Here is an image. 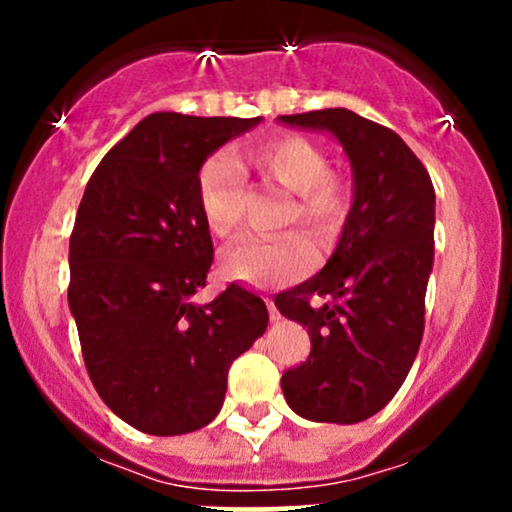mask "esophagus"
I'll return each mask as SVG.
<instances>
[{"instance_id": "1", "label": "esophagus", "mask_w": 512, "mask_h": 512, "mask_svg": "<svg viewBox=\"0 0 512 512\" xmlns=\"http://www.w3.org/2000/svg\"><path fill=\"white\" fill-rule=\"evenodd\" d=\"M267 310H269V320H279V310H276V305H274V301L272 298H267Z\"/></svg>"}]
</instances>
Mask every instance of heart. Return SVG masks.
Returning a JSON list of instances; mask_svg holds the SVG:
<instances>
[{
  "label": "heart",
  "mask_w": 512,
  "mask_h": 512,
  "mask_svg": "<svg viewBox=\"0 0 512 512\" xmlns=\"http://www.w3.org/2000/svg\"><path fill=\"white\" fill-rule=\"evenodd\" d=\"M250 170L267 185L289 192L281 223H301L320 245L337 236L344 219L342 185L330 175V161L308 139L286 134L231 158L211 156L199 170L197 197L204 223L216 238L236 236L243 219L245 175ZM313 262V250L298 231L274 238L243 236L221 255L231 279L248 286H281L301 279Z\"/></svg>",
  "instance_id": "b5f03b06"
}]
</instances>
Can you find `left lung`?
<instances>
[{"instance_id": "obj_1", "label": "left lung", "mask_w": 512, "mask_h": 512, "mask_svg": "<svg viewBox=\"0 0 512 512\" xmlns=\"http://www.w3.org/2000/svg\"><path fill=\"white\" fill-rule=\"evenodd\" d=\"M279 120L332 132L354 168V204L330 262L274 298L310 334V356L281 375V390L303 419L358 424L395 397L424 337L436 190L390 127L346 108Z\"/></svg>"}]
</instances>
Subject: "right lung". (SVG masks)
Returning a JSON list of instances; mask_svg holds the SVG:
<instances>
[{
	"label": "right lung",
	"mask_w": 512,
	"mask_h": 512,
	"mask_svg": "<svg viewBox=\"0 0 512 512\" xmlns=\"http://www.w3.org/2000/svg\"><path fill=\"white\" fill-rule=\"evenodd\" d=\"M260 117L154 113L117 142L88 180L69 238V308L93 387L151 436L207 426L228 368L267 330L260 296L231 284L192 296L214 262L199 211V168Z\"/></svg>",
	"instance_id": "obj_1"
}]
</instances>
